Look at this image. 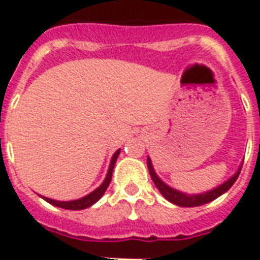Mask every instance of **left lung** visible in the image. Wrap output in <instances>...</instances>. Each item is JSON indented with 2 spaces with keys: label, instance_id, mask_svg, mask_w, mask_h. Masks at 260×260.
I'll use <instances>...</instances> for the list:
<instances>
[{
  "label": "left lung",
  "instance_id": "left-lung-1",
  "mask_svg": "<svg viewBox=\"0 0 260 260\" xmlns=\"http://www.w3.org/2000/svg\"><path fill=\"white\" fill-rule=\"evenodd\" d=\"M240 169L235 171V174L229 178L227 181H224L223 184H220L216 188H213L210 191L206 192H202V193H185V192H181L178 189H174V188H171L170 185H167L164 181H161L158 178V175L156 174V171L153 169V164L150 157H147V169H149V173H150V177H152L153 182H154V185L157 186V189L160 191V193L167 199L171 203H174L177 206L181 207H193V206H201V205H205V203H209V202L214 201V199H217L218 196H221L224 192H227L231 188V186L234 185V182L238 178V175H240Z\"/></svg>",
  "mask_w": 260,
  "mask_h": 260
}]
</instances>
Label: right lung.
Here are the masks:
<instances>
[{
    "mask_svg": "<svg viewBox=\"0 0 260 260\" xmlns=\"http://www.w3.org/2000/svg\"><path fill=\"white\" fill-rule=\"evenodd\" d=\"M119 152H121V149H118L117 152L114 153L113 157H111V161H110V166H108V171L107 175H106V178L102 182V185L97 186L96 189L90 193H87L83 198H80V199H75V201H55V199H50V198H46V196H42L43 199L48 203H51L54 206L57 207H62V209H68V210H82V209H86V207H90L91 205H94L103 195H104V192L107 191L108 185H110V181H111V177H113V170L114 166H115V161H117V158L119 156Z\"/></svg>",
    "mask_w": 260,
    "mask_h": 260,
    "instance_id": "obj_1",
    "label": "right lung"
}]
</instances>
